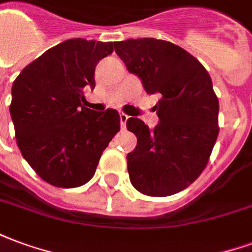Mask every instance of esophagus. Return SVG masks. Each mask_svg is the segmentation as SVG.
Instances as JSON below:
<instances>
[{
    "label": "esophagus",
    "instance_id": "1",
    "mask_svg": "<svg viewBox=\"0 0 252 252\" xmlns=\"http://www.w3.org/2000/svg\"><path fill=\"white\" fill-rule=\"evenodd\" d=\"M126 120H128V116H126V113H120V126H121V129H126Z\"/></svg>",
    "mask_w": 252,
    "mask_h": 252
}]
</instances>
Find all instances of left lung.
I'll list each match as a JSON object with an SVG mask.
<instances>
[{"label":"left lung","instance_id":"8db88e82","mask_svg":"<svg viewBox=\"0 0 252 252\" xmlns=\"http://www.w3.org/2000/svg\"><path fill=\"white\" fill-rule=\"evenodd\" d=\"M115 51L147 94L160 95L154 129L136 117L126 120L137 137L126 155L131 184L153 197L175 194L205 169L219 135V99L211 77L193 55L170 41L128 39L116 41Z\"/></svg>","mask_w":252,"mask_h":252}]
</instances>
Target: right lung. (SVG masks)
<instances>
[{"label": "right lung", "instance_id": "right-lung-1", "mask_svg": "<svg viewBox=\"0 0 252 252\" xmlns=\"http://www.w3.org/2000/svg\"><path fill=\"white\" fill-rule=\"evenodd\" d=\"M113 43L68 39L30 63L12 86L10 117L17 146L39 177L58 188L92 180L102 151L120 131L116 109L83 106L97 63Z\"/></svg>", "mask_w": 252, "mask_h": 252}]
</instances>
